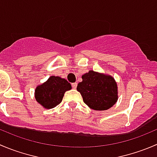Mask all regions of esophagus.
Returning a JSON list of instances; mask_svg holds the SVG:
<instances>
[{"instance_id":"1","label":"esophagus","mask_w":157,"mask_h":157,"mask_svg":"<svg viewBox=\"0 0 157 157\" xmlns=\"http://www.w3.org/2000/svg\"><path fill=\"white\" fill-rule=\"evenodd\" d=\"M77 83H72V87L74 88V89H75V88L77 87Z\"/></svg>"}]
</instances>
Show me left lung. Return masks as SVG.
<instances>
[{
  "mask_svg": "<svg viewBox=\"0 0 157 157\" xmlns=\"http://www.w3.org/2000/svg\"><path fill=\"white\" fill-rule=\"evenodd\" d=\"M77 90L83 102L95 110H106L113 106L118 99L117 85L110 76L90 71L82 76Z\"/></svg>",
  "mask_w": 157,
  "mask_h": 157,
  "instance_id": "obj_1",
  "label": "left lung"
}]
</instances>
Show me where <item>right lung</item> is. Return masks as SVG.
<instances>
[{
  "instance_id": "right-lung-1",
  "label": "right lung",
  "mask_w": 157,
  "mask_h": 157,
  "mask_svg": "<svg viewBox=\"0 0 157 157\" xmlns=\"http://www.w3.org/2000/svg\"><path fill=\"white\" fill-rule=\"evenodd\" d=\"M71 89V83L65 79L51 76L35 90V98L47 109L55 107L62 101L64 93Z\"/></svg>"
}]
</instances>
